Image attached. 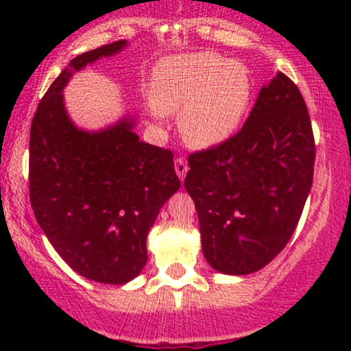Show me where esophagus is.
Wrapping results in <instances>:
<instances>
[{"mask_svg": "<svg viewBox=\"0 0 351 351\" xmlns=\"http://www.w3.org/2000/svg\"><path fill=\"white\" fill-rule=\"evenodd\" d=\"M175 171L178 175L180 180L185 178L186 171H189V162H186L185 158H176L175 159Z\"/></svg>", "mask_w": 351, "mask_h": 351, "instance_id": "34e87169", "label": "esophagus"}]
</instances>
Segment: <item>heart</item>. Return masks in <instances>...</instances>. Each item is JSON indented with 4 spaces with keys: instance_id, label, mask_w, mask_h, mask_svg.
Segmentation results:
<instances>
[{
    "instance_id": "b5f03b06",
    "label": "heart",
    "mask_w": 351,
    "mask_h": 351,
    "mask_svg": "<svg viewBox=\"0 0 351 351\" xmlns=\"http://www.w3.org/2000/svg\"><path fill=\"white\" fill-rule=\"evenodd\" d=\"M151 98L158 117L180 112V129L190 144L215 146L246 115L251 80L239 62L214 52L169 56L154 67Z\"/></svg>"
}]
</instances>
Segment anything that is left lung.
<instances>
[{
    "mask_svg": "<svg viewBox=\"0 0 351 351\" xmlns=\"http://www.w3.org/2000/svg\"><path fill=\"white\" fill-rule=\"evenodd\" d=\"M313 125L299 88L278 73L238 134L189 156L202 251L214 270L247 275L287 246L313 186Z\"/></svg>",
    "mask_w": 351,
    "mask_h": 351,
    "instance_id": "1",
    "label": "left lung"
}]
</instances>
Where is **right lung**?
<instances>
[{
	"label": "right lung",
	"instance_id": "1",
	"mask_svg": "<svg viewBox=\"0 0 351 351\" xmlns=\"http://www.w3.org/2000/svg\"><path fill=\"white\" fill-rule=\"evenodd\" d=\"M125 45L80 54L56 77L32 120L28 158L30 204L44 234L81 277L112 285L141 274L147 232L180 189L171 151L139 141L132 119L86 132L66 113L61 91L73 73Z\"/></svg>",
	"mask_w": 351,
	"mask_h": 351
}]
</instances>
